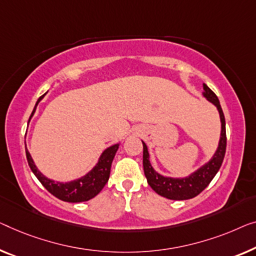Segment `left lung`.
<instances>
[{
    "mask_svg": "<svg viewBox=\"0 0 256 256\" xmlns=\"http://www.w3.org/2000/svg\"><path fill=\"white\" fill-rule=\"evenodd\" d=\"M204 96L207 98L209 102L216 106L220 112V136L218 147L212 155V158L209 160L207 163L200 166L196 171L190 174V176L184 178H172L166 177L156 172L154 168L152 166L150 161V152H148L147 144L142 141L144 144V155H142V163H144V176L147 178L148 184L150 188L155 190L158 196H164L170 200H188L196 196L204 190L209 182L212 180V178L218 172L220 166L223 163L224 155H226V118H224L223 110L220 108L218 98L216 94L209 88V87L204 84Z\"/></svg>",
    "mask_w": 256,
    "mask_h": 256,
    "instance_id": "obj_1",
    "label": "left lung"
}]
</instances>
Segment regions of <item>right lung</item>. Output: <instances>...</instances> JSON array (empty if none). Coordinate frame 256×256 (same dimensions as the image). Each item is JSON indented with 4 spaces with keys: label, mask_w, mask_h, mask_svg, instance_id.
Here are the masks:
<instances>
[{
    "label": "right lung",
    "mask_w": 256,
    "mask_h": 256,
    "mask_svg": "<svg viewBox=\"0 0 256 256\" xmlns=\"http://www.w3.org/2000/svg\"><path fill=\"white\" fill-rule=\"evenodd\" d=\"M44 96V95L40 96L39 100L36 101V106H34L33 112L30 114V117L34 115L38 104L42 100ZM118 147H120V144H112V146L106 148V150L101 154L96 164H95V166L88 174H86L85 176L80 177L78 179H74V180L66 182H55L52 180V179L44 177V174L38 170L36 166L34 164L33 158L32 156H30V152L28 150V148H26V144L25 150L26 158H28L30 170H32V172L36 174V177L39 179V182L44 185V188L47 190L49 193H52V196L57 198V199L66 202H82L93 199V198L96 196L98 194L101 192V190L104 188V185L109 179L112 163L114 158H115Z\"/></svg>",
    "instance_id": "right-lung-1"
}]
</instances>
